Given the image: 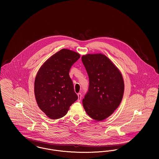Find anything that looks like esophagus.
<instances>
[{"mask_svg": "<svg viewBox=\"0 0 159 159\" xmlns=\"http://www.w3.org/2000/svg\"><path fill=\"white\" fill-rule=\"evenodd\" d=\"M78 102H80L81 100V97H82V95L81 93H78Z\"/></svg>", "mask_w": 159, "mask_h": 159, "instance_id": "esophagus-1", "label": "esophagus"}]
</instances>
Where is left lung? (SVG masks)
<instances>
[{
  "label": "left lung",
  "mask_w": 159,
  "mask_h": 159,
  "mask_svg": "<svg viewBox=\"0 0 159 159\" xmlns=\"http://www.w3.org/2000/svg\"><path fill=\"white\" fill-rule=\"evenodd\" d=\"M89 76V86L83 107L87 114L98 121L113 113L123 97L124 83L117 68L105 55L87 54L81 57Z\"/></svg>",
  "instance_id": "1"
}]
</instances>
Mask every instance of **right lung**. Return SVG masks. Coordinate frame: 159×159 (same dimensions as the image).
<instances>
[{
  "label": "right lung",
  "mask_w": 159,
  "mask_h": 159,
  "mask_svg": "<svg viewBox=\"0 0 159 159\" xmlns=\"http://www.w3.org/2000/svg\"><path fill=\"white\" fill-rule=\"evenodd\" d=\"M80 57L78 53L62 49L48 59L37 74L34 85L36 101L51 119L64 116L78 99L69 71Z\"/></svg>",
  "instance_id": "1"
}]
</instances>
